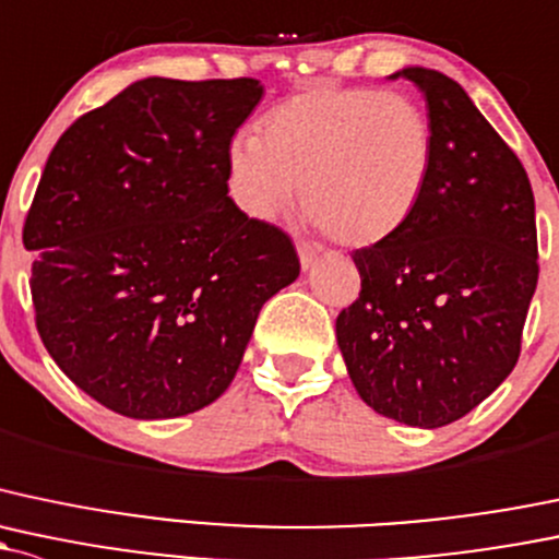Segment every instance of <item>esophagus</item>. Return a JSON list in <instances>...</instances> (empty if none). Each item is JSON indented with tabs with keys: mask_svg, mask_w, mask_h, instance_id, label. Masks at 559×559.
I'll use <instances>...</instances> for the list:
<instances>
[{
	"mask_svg": "<svg viewBox=\"0 0 559 559\" xmlns=\"http://www.w3.org/2000/svg\"><path fill=\"white\" fill-rule=\"evenodd\" d=\"M297 254H299V264H302V270H310L316 262H319L321 249H319V246L299 243V246H297Z\"/></svg>",
	"mask_w": 559,
	"mask_h": 559,
	"instance_id": "esophagus-1",
	"label": "esophagus"
}]
</instances>
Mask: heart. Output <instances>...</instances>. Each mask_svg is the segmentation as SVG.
Returning <instances> with one entry per match:
<instances>
[{
  "instance_id": "heart-1",
  "label": "heart",
  "mask_w": 559,
  "mask_h": 559,
  "mask_svg": "<svg viewBox=\"0 0 559 559\" xmlns=\"http://www.w3.org/2000/svg\"><path fill=\"white\" fill-rule=\"evenodd\" d=\"M240 209L260 222L299 201L329 238L369 249L418 214L433 168V131L413 98L369 87L310 85L262 117L260 139L227 152Z\"/></svg>"
}]
</instances>
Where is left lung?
<instances>
[{
  "mask_svg": "<svg viewBox=\"0 0 559 559\" xmlns=\"http://www.w3.org/2000/svg\"><path fill=\"white\" fill-rule=\"evenodd\" d=\"M426 98L433 168L415 219L354 251L361 295L337 316L356 393L378 415L442 428L485 402L520 356L538 284L536 201L507 141L448 74L404 67Z\"/></svg>",
  "mask_w": 559,
  "mask_h": 559,
  "instance_id": "left-lung-1",
  "label": "left lung"
}]
</instances>
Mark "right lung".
<instances>
[{"mask_svg":"<svg viewBox=\"0 0 559 559\" xmlns=\"http://www.w3.org/2000/svg\"><path fill=\"white\" fill-rule=\"evenodd\" d=\"M260 80L144 78L52 146L23 227L47 354L136 420L198 413L233 383L257 316L299 275L278 227L227 195Z\"/></svg>","mask_w":559,"mask_h":559,"instance_id":"1","label":"right lung"}]
</instances>
